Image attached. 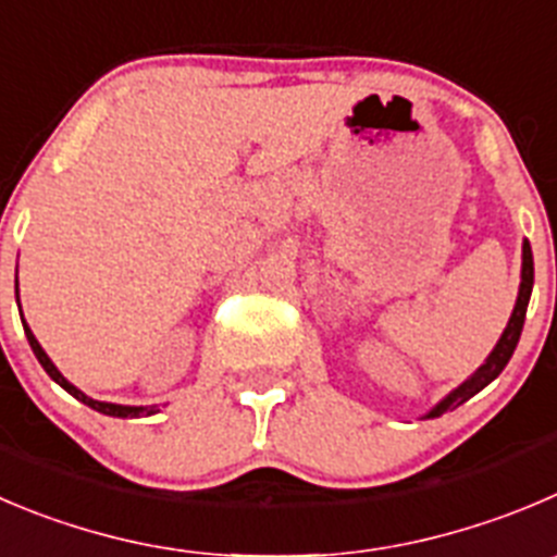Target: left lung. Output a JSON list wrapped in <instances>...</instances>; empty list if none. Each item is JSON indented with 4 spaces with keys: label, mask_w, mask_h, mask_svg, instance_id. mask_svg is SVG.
I'll return each mask as SVG.
<instances>
[{
    "label": "left lung",
    "mask_w": 557,
    "mask_h": 557,
    "mask_svg": "<svg viewBox=\"0 0 557 557\" xmlns=\"http://www.w3.org/2000/svg\"><path fill=\"white\" fill-rule=\"evenodd\" d=\"M531 293H533V251H531V243L525 240L522 243L520 295H517V304H513L511 317H508L506 331H503V336L497 338V344H495V349L490 352V358H486V361L481 363V367L475 369V372L470 374L462 385H457V388H454L446 399L437 401V405H434L423 418H437L448 410H457L459 405H465L470 396H475L481 388H486V385H490L492 380H495L497 374L506 369V363L511 361L513 349H517V342H520L522 325H525V311H528V300H531Z\"/></svg>",
    "instance_id": "1"
}]
</instances>
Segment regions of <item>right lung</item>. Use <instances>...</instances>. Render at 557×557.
I'll return each instance as SVG.
<instances>
[{
    "instance_id": "obj_1",
    "label": "right lung",
    "mask_w": 557,
    "mask_h": 557,
    "mask_svg": "<svg viewBox=\"0 0 557 557\" xmlns=\"http://www.w3.org/2000/svg\"><path fill=\"white\" fill-rule=\"evenodd\" d=\"M15 298H18V278H15ZM21 322H24V314H21ZM24 333H26V338H29V347H32V352H35V358H37V361H40V367L46 369V374H49V377L54 380L57 385H62V388H65L67 394L76 396L78 401H84V405H87V407H92V410L103 412V416H114V418H141V416H156V412H158V405L131 407V405H111V401L92 399V396H87V394H84V391H78L76 385L67 383V380L62 377V372L54 367V363H51V358H49V355H46V349L40 347V342H37L35 333L29 331V325H26V322H24Z\"/></svg>"
}]
</instances>
